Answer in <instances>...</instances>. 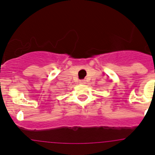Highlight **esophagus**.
Segmentation results:
<instances>
[{
	"label": "esophagus",
	"mask_w": 155,
	"mask_h": 155,
	"mask_svg": "<svg viewBox=\"0 0 155 155\" xmlns=\"http://www.w3.org/2000/svg\"><path fill=\"white\" fill-rule=\"evenodd\" d=\"M80 83H81V84H84V83H85V81H84V80H81L80 81Z\"/></svg>",
	"instance_id": "esophagus-1"
}]
</instances>
